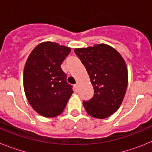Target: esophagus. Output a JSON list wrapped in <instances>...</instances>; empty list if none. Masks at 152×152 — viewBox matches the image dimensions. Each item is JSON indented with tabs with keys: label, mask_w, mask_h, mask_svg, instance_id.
I'll return each mask as SVG.
<instances>
[{
	"label": "esophagus",
	"mask_w": 152,
	"mask_h": 152,
	"mask_svg": "<svg viewBox=\"0 0 152 152\" xmlns=\"http://www.w3.org/2000/svg\"><path fill=\"white\" fill-rule=\"evenodd\" d=\"M77 88H78V84H77V83H76V84H75V90H76V91L77 90Z\"/></svg>",
	"instance_id": "esophagus-1"
}]
</instances>
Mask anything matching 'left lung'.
Returning a JSON list of instances; mask_svg holds the SVG:
<instances>
[{
	"label": "left lung",
	"instance_id": "left-lung-1",
	"mask_svg": "<svg viewBox=\"0 0 152 152\" xmlns=\"http://www.w3.org/2000/svg\"><path fill=\"white\" fill-rule=\"evenodd\" d=\"M75 53L86 68L94 94L83 102L90 116L105 119L121 105L128 85V72L124 59L113 47L97 44L75 49Z\"/></svg>",
	"mask_w": 152,
	"mask_h": 152
}]
</instances>
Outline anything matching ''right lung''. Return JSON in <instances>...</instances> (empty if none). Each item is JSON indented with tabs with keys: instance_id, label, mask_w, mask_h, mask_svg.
<instances>
[{
	"instance_id": "add662e5",
	"label": "right lung",
	"mask_w": 152,
	"mask_h": 152,
	"mask_svg": "<svg viewBox=\"0 0 152 152\" xmlns=\"http://www.w3.org/2000/svg\"><path fill=\"white\" fill-rule=\"evenodd\" d=\"M71 49L56 42H45L32 51L23 72L25 94L35 111L45 117L61 113L73 94L61 64Z\"/></svg>"
}]
</instances>
